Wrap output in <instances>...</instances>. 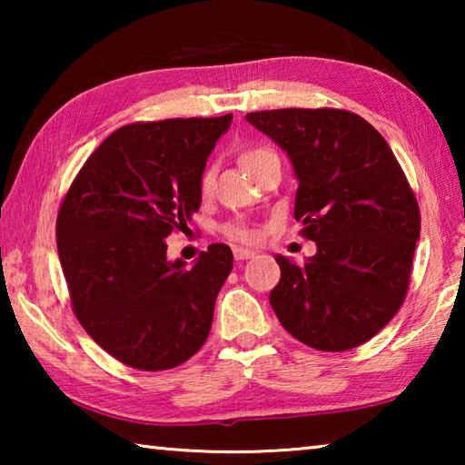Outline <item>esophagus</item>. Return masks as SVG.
<instances>
[{"instance_id":"esophagus-1","label":"esophagus","mask_w":465,"mask_h":465,"mask_svg":"<svg viewBox=\"0 0 465 465\" xmlns=\"http://www.w3.org/2000/svg\"><path fill=\"white\" fill-rule=\"evenodd\" d=\"M256 252L246 250V248H233V258L235 261H248V258H254Z\"/></svg>"}]
</instances>
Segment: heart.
Returning a JSON list of instances; mask_svg holds the SVG:
<instances>
[{
	"mask_svg": "<svg viewBox=\"0 0 465 465\" xmlns=\"http://www.w3.org/2000/svg\"><path fill=\"white\" fill-rule=\"evenodd\" d=\"M272 153L271 149H264V147H254V149H246V152H242L238 162L240 166L252 174V170L256 168V163L262 160L264 155ZM213 188H215V172L213 170H204L201 178H199V193L203 199H209L211 194H213ZM225 235L233 242H242V243H254L258 240V232L254 227L250 225H243V223H232L225 227Z\"/></svg>",
	"mask_w": 465,
	"mask_h": 465,
	"instance_id": "obj_1",
	"label": "heart"
}]
</instances>
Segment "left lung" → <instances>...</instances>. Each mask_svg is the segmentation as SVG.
Returning a JSON list of instances; mask_svg holds the SVG:
<instances>
[{
    "mask_svg": "<svg viewBox=\"0 0 465 465\" xmlns=\"http://www.w3.org/2000/svg\"><path fill=\"white\" fill-rule=\"evenodd\" d=\"M293 163L295 219L318 252L281 266L271 305L282 328L312 349L349 351L373 338L402 305L420 211L380 133L338 108L246 114Z\"/></svg>",
    "mask_w": 465,
    "mask_h": 465,
    "instance_id": "1",
    "label": "left lung"
}]
</instances>
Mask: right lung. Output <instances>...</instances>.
<instances>
[{"instance_id":"right-lung-1","label":"right lung","mask_w":465,"mask_h":465,"mask_svg":"<svg viewBox=\"0 0 465 465\" xmlns=\"http://www.w3.org/2000/svg\"><path fill=\"white\" fill-rule=\"evenodd\" d=\"M232 114L135 123L102 141L69 186L57 250L75 318L141 371L191 359L207 341L233 254L211 243L193 266L166 238L201 207L199 178Z\"/></svg>"}]
</instances>
